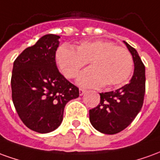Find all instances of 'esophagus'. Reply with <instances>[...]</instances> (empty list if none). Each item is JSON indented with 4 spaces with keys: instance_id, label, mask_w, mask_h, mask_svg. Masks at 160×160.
<instances>
[{
    "instance_id": "esophagus-1",
    "label": "esophagus",
    "mask_w": 160,
    "mask_h": 160,
    "mask_svg": "<svg viewBox=\"0 0 160 160\" xmlns=\"http://www.w3.org/2000/svg\"><path fill=\"white\" fill-rule=\"evenodd\" d=\"M80 95H83L84 93H85V92H86V90L85 89H82V88H80Z\"/></svg>"
}]
</instances>
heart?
I'll return each mask as SVG.
<instances>
[{"mask_svg": "<svg viewBox=\"0 0 160 160\" xmlns=\"http://www.w3.org/2000/svg\"><path fill=\"white\" fill-rule=\"evenodd\" d=\"M56 62L65 77L73 79L89 62L91 68L78 77V83L86 88H112L130 76L133 61L129 51L107 41H83L75 50L61 46L56 52Z\"/></svg>", "mask_w": 160, "mask_h": 160, "instance_id": "obj_1", "label": "heart"}]
</instances>
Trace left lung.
<instances>
[{
	"instance_id": "left-lung-1",
	"label": "left lung",
	"mask_w": 160,
	"mask_h": 160,
	"mask_svg": "<svg viewBox=\"0 0 160 160\" xmlns=\"http://www.w3.org/2000/svg\"><path fill=\"white\" fill-rule=\"evenodd\" d=\"M132 55L134 72L132 80L116 91L101 92L99 105L89 110L92 127L105 134H115L133 121L144 103L146 69L136 49L125 41Z\"/></svg>"
}]
</instances>
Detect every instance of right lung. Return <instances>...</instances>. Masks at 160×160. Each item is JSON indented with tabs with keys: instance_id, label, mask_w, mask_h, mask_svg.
Masks as SVG:
<instances>
[{
	"instance_id": "add662e5",
	"label": "right lung",
	"mask_w": 160,
	"mask_h": 160,
	"mask_svg": "<svg viewBox=\"0 0 160 160\" xmlns=\"http://www.w3.org/2000/svg\"><path fill=\"white\" fill-rule=\"evenodd\" d=\"M59 35L47 34L27 48L14 61L12 99L26 127L40 133L55 130L66 104L80 95L79 88L58 70L55 53Z\"/></svg>"
}]
</instances>
